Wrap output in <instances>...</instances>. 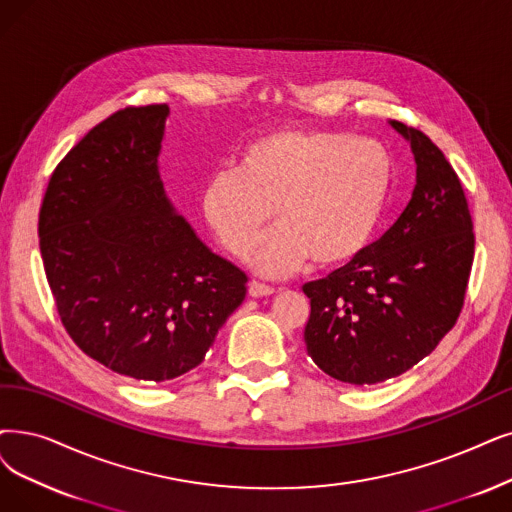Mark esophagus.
<instances>
[{
	"instance_id": "34e87169",
	"label": "esophagus",
	"mask_w": 512,
	"mask_h": 512,
	"mask_svg": "<svg viewBox=\"0 0 512 512\" xmlns=\"http://www.w3.org/2000/svg\"><path fill=\"white\" fill-rule=\"evenodd\" d=\"M248 294H250L252 298H264V296H273V294H275V288H271V285H264V283H260V281H250Z\"/></svg>"
}]
</instances>
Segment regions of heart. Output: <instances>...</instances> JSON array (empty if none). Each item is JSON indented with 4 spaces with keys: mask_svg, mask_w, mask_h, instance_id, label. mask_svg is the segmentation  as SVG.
<instances>
[{
    "mask_svg": "<svg viewBox=\"0 0 512 512\" xmlns=\"http://www.w3.org/2000/svg\"><path fill=\"white\" fill-rule=\"evenodd\" d=\"M391 178V155L372 138L283 128L252 140L239 170L208 178L201 214L222 248L241 256L277 210L281 227L250 250L262 275H288L309 258L317 267H340L372 239Z\"/></svg>",
    "mask_w": 512,
    "mask_h": 512,
    "instance_id": "b5f03b06",
    "label": "heart"
}]
</instances>
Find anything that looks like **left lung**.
Instances as JSON below:
<instances>
[{"instance_id":"left-lung-1","label":"left lung","mask_w":512,"mask_h":512,"mask_svg":"<svg viewBox=\"0 0 512 512\" xmlns=\"http://www.w3.org/2000/svg\"><path fill=\"white\" fill-rule=\"evenodd\" d=\"M391 126L416 159L410 203L355 260L302 285L311 298L306 353L327 376L357 386L395 378L435 351L460 317L475 258L458 174L426 134Z\"/></svg>"}]
</instances>
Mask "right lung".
Returning a JSON list of instances; mask_svg holds the SVG:
<instances>
[{
  "label": "right lung",
  "mask_w": 512,
  "mask_h": 512,
  "mask_svg": "<svg viewBox=\"0 0 512 512\" xmlns=\"http://www.w3.org/2000/svg\"><path fill=\"white\" fill-rule=\"evenodd\" d=\"M168 115L147 105L100 121L56 166L37 229L67 334L107 370L145 382L197 367L248 283L163 191Z\"/></svg>",
  "instance_id": "1"
}]
</instances>
